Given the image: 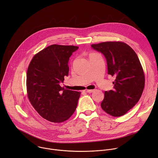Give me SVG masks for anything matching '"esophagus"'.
Returning <instances> with one entry per match:
<instances>
[{
    "label": "esophagus",
    "mask_w": 158,
    "mask_h": 158,
    "mask_svg": "<svg viewBox=\"0 0 158 158\" xmlns=\"http://www.w3.org/2000/svg\"><path fill=\"white\" fill-rule=\"evenodd\" d=\"M94 91V90H85V92H88V93H92Z\"/></svg>",
    "instance_id": "34e87169"
}]
</instances>
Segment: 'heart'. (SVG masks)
Wrapping results in <instances>:
<instances>
[{
  "instance_id": "heart-1",
  "label": "heart",
  "mask_w": 158,
  "mask_h": 158,
  "mask_svg": "<svg viewBox=\"0 0 158 158\" xmlns=\"http://www.w3.org/2000/svg\"><path fill=\"white\" fill-rule=\"evenodd\" d=\"M91 54H90V55H91Z\"/></svg>"
}]
</instances>
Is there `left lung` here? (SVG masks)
Wrapping results in <instances>:
<instances>
[{
  "label": "left lung",
  "mask_w": 158,
  "mask_h": 158,
  "mask_svg": "<svg viewBox=\"0 0 158 158\" xmlns=\"http://www.w3.org/2000/svg\"><path fill=\"white\" fill-rule=\"evenodd\" d=\"M91 47L104 56L107 74L116 77L114 89L104 92L101 106L110 115L123 116L138 102L144 89L145 76L139 59L122 42H106Z\"/></svg>",
  "instance_id": "1"
}]
</instances>
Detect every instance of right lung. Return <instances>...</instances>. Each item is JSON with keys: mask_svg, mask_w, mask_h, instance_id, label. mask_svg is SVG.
<instances>
[{"mask_svg": "<svg viewBox=\"0 0 158 158\" xmlns=\"http://www.w3.org/2000/svg\"><path fill=\"white\" fill-rule=\"evenodd\" d=\"M77 46L51 45L35 54L28 66L27 89L29 101L44 119L61 123L74 113L80 92L60 87L68 75V61Z\"/></svg>", "mask_w": 158, "mask_h": 158, "instance_id": "add662e5", "label": "right lung"}]
</instances>
